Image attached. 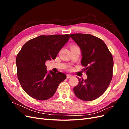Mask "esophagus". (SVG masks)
<instances>
[{"label":"esophagus","instance_id":"1","mask_svg":"<svg viewBox=\"0 0 129 129\" xmlns=\"http://www.w3.org/2000/svg\"><path fill=\"white\" fill-rule=\"evenodd\" d=\"M73 76L72 75H69V74H67V79H69V78L72 77Z\"/></svg>","mask_w":129,"mask_h":129}]
</instances>
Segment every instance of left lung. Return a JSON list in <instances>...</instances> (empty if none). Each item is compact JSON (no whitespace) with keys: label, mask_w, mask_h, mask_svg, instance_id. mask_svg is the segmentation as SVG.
Masks as SVG:
<instances>
[{"label":"left lung","mask_w":129,"mask_h":129,"mask_svg":"<svg viewBox=\"0 0 129 129\" xmlns=\"http://www.w3.org/2000/svg\"><path fill=\"white\" fill-rule=\"evenodd\" d=\"M71 38L80 47L82 66L87 79H79V84L74 88L79 99L90 101L97 99L105 91L112 77L114 61L107 45L101 39L91 34H72Z\"/></svg>","instance_id":"obj_1"}]
</instances>
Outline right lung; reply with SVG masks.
<instances>
[{
    "label": "right lung",
    "mask_w": 129,
    "mask_h": 129,
    "mask_svg": "<svg viewBox=\"0 0 129 129\" xmlns=\"http://www.w3.org/2000/svg\"><path fill=\"white\" fill-rule=\"evenodd\" d=\"M69 38V34L39 36L27 41L18 54V80L24 90L32 98L40 101L50 99L66 79V74L61 72L48 73L45 62L55 59Z\"/></svg>",
    "instance_id": "obj_1"
}]
</instances>
